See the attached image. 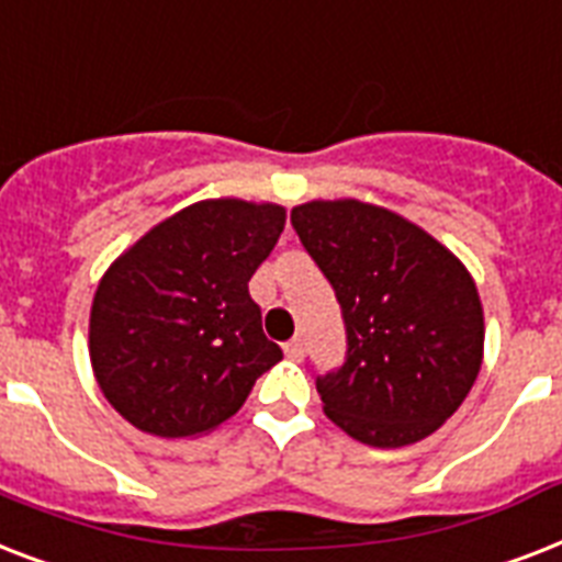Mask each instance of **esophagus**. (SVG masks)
Segmentation results:
<instances>
[{"label": "esophagus", "mask_w": 562, "mask_h": 562, "mask_svg": "<svg viewBox=\"0 0 562 562\" xmlns=\"http://www.w3.org/2000/svg\"><path fill=\"white\" fill-rule=\"evenodd\" d=\"M303 341H300V338H291L289 344H285V356H289L291 361H303Z\"/></svg>", "instance_id": "1"}]
</instances>
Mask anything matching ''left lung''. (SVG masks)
Instances as JSON below:
<instances>
[{
	"label": "left lung",
	"instance_id": "8db88e82",
	"mask_svg": "<svg viewBox=\"0 0 562 562\" xmlns=\"http://www.w3.org/2000/svg\"><path fill=\"white\" fill-rule=\"evenodd\" d=\"M291 224L347 326V359L317 375L326 417L379 449L428 437L481 370L484 308L470 271L426 229L373 203H300Z\"/></svg>",
	"mask_w": 562,
	"mask_h": 562
}]
</instances>
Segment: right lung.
<instances>
[{"mask_svg": "<svg viewBox=\"0 0 562 562\" xmlns=\"http://www.w3.org/2000/svg\"><path fill=\"white\" fill-rule=\"evenodd\" d=\"M282 227L277 203L198 201L110 265L92 297L90 361L131 426L157 437L212 431L282 359L247 291Z\"/></svg>", "mask_w": 562, "mask_h": 562, "instance_id": "right-lung-1", "label": "right lung"}]
</instances>
